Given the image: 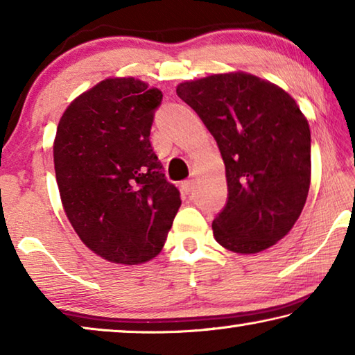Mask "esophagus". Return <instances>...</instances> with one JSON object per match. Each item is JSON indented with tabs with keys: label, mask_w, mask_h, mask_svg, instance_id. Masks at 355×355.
I'll use <instances>...</instances> for the list:
<instances>
[{
	"label": "esophagus",
	"mask_w": 355,
	"mask_h": 355,
	"mask_svg": "<svg viewBox=\"0 0 355 355\" xmlns=\"http://www.w3.org/2000/svg\"><path fill=\"white\" fill-rule=\"evenodd\" d=\"M192 180H184V182L182 183V189L186 192V194H191V191H192Z\"/></svg>",
	"instance_id": "esophagus-1"
}]
</instances>
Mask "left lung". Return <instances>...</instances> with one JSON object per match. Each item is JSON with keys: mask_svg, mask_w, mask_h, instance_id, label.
Here are the masks:
<instances>
[{"mask_svg": "<svg viewBox=\"0 0 355 355\" xmlns=\"http://www.w3.org/2000/svg\"><path fill=\"white\" fill-rule=\"evenodd\" d=\"M177 94L218 142L228 202L213 235L236 254L277 244L296 224L311 178L310 127L290 94L245 71L183 81Z\"/></svg>", "mask_w": 355, "mask_h": 355, "instance_id": "8db88e82", "label": "left lung"}]
</instances>
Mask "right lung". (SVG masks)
Segmentation results:
<instances>
[{
	"label": "right lung",
	"mask_w": 355,
	"mask_h": 355,
	"mask_svg": "<svg viewBox=\"0 0 355 355\" xmlns=\"http://www.w3.org/2000/svg\"><path fill=\"white\" fill-rule=\"evenodd\" d=\"M163 92L133 76L106 78L71 101L53 142L64 211L94 254L141 264L163 249L182 205L150 144Z\"/></svg>",
	"instance_id": "obj_1"
}]
</instances>
